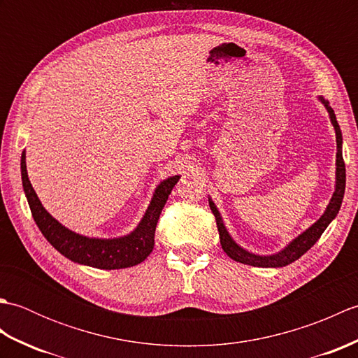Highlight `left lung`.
Instances as JSON below:
<instances>
[{
    "label": "left lung",
    "mask_w": 358,
    "mask_h": 358,
    "mask_svg": "<svg viewBox=\"0 0 358 358\" xmlns=\"http://www.w3.org/2000/svg\"><path fill=\"white\" fill-rule=\"evenodd\" d=\"M320 101L324 104L326 110L329 112L331 123H332L334 129H336V138H337L336 191H334V195H332V199L328 204V208H326L324 214L320 218H318L317 222L309 227V229H306L305 232L300 234L299 237L289 243V245L283 250H280L278 254L255 255V254L248 252L246 249L240 248L237 243L232 240L229 232L226 231L222 215H220L217 206L214 204V201L209 199V206H210L212 214L215 215V222H217V227H218V232H220V243H222V248H223L224 252L229 255L232 260L243 263V264L255 266V268H283V266L294 263L295 260H299V258L303 254L308 252V250L315 245L317 240L322 237V234L324 232L326 227L329 226L332 220L337 217L340 206H341V201H343L345 186H346V167H345V162H343V154H341V143H343V138H341V131H340V126L337 123L336 113H334V109L331 108L329 103L326 101L323 96H320Z\"/></svg>",
    "instance_id": "8db88e82"
}]
</instances>
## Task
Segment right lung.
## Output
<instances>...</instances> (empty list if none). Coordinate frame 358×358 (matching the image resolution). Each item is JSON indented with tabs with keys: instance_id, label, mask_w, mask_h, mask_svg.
I'll return each instance as SVG.
<instances>
[{
	"instance_id": "1",
	"label": "right lung",
	"mask_w": 358,
	"mask_h": 358,
	"mask_svg": "<svg viewBox=\"0 0 358 358\" xmlns=\"http://www.w3.org/2000/svg\"><path fill=\"white\" fill-rule=\"evenodd\" d=\"M21 178L30 212H32L36 226L40 227L45 240L59 254H63L75 263L92 266L96 269H123L144 262L152 252L155 245L154 237L159 214H162L167 201V196H169L173 186L180 180V175H175V177L167 178L158 185L140 224L135 227V231L120 238H90L75 234L62 223H58L43 208L32 185H30L24 152L21 155Z\"/></svg>"
}]
</instances>
